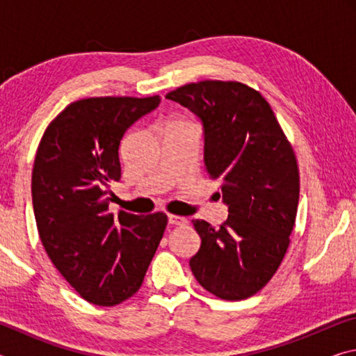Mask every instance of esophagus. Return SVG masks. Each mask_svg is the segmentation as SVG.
<instances>
[{
  "label": "esophagus",
  "mask_w": 356,
  "mask_h": 356,
  "mask_svg": "<svg viewBox=\"0 0 356 356\" xmlns=\"http://www.w3.org/2000/svg\"><path fill=\"white\" fill-rule=\"evenodd\" d=\"M168 221H170V225L172 226H184L188 222V220L185 218V216H179V215H174V213H170L168 215Z\"/></svg>",
  "instance_id": "esophagus-1"
}]
</instances>
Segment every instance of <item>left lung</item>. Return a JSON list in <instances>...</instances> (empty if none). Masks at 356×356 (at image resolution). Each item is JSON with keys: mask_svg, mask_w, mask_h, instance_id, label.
<instances>
[{"mask_svg": "<svg viewBox=\"0 0 356 356\" xmlns=\"http://www.w3.org/2000/svg\"><path fill=\"white\" fill-rule=\"evenodd\" d=\"M166 99L201 118L209 177L218 180L229 207L218 229L193 220L201 246L191 272L215 297L250 298L273 278L291 245L300 195L292 144L268 102L243 83H188Z\"/></svg>", "mask_w": 356, "mask_h": 356, "instance_id": "1", "label": "left lung"}]
</instances>
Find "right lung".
<instances>
[{"instance_id":"add662e5","label":"right lung","mask_w":356,"mask_h":356,"mask_svg":"<svg viewBox=\"0 0 356 356\" xmlns=\"http://www.w3.org/2000/svg\"><path fill=\"white\" fill-rule=\"evenodd\" d=\"M160 100H76L48 124L35 152L31 193L42 245L92 305H119L140 291L168 225L163 212H108V188L120 179V140Z\"/></svg>"}]
</instances>
